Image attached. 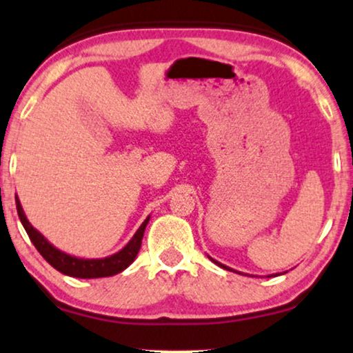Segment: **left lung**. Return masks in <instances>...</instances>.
Listing matches in <instances>:
<instances>
[{
	"label": "left lung",
	"mask_w": 353,
	"mask_h": 353,
	"mask_svg": "<svg viewBox=\"0 0 353 353\" xmlns=\"http://www.w3.org/2000/svg\"><path fill=\"white\" fill-rule=\"evenodd\" d=\"M210 259H212V258H210ZM212 263H216V264H217V266H221V268H223V269H227V271H233V269H230V268H227V266H223V264H221V263H219V261H216V259H212Z\"/></svg>",
	"instance_id": "1"
}]
</instances>
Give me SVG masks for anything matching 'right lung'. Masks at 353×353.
<instances>
[{
    "mask_svg": "<svg viewBox=\"0 0 353 353\" xmlns=\"http://www.w3.org/2000/svg\"><path fill=\"white\" fill-rule=\"evenodd\" d=\"M16 208L17 214H19V219L24 225L27 235H29L30 241L39 251L40 254L43 256L45 261L53 266L57 271H59L65 276L77 277V279H99V277H110L115 276V274L125 271V269L130 266L132 261L136 259L137 253H139L141 241H143L144 230L148 227L150 216L145 219V221L141 223V227L137 228L134 235L128 243L123 246V248L115 254L105 256V258H97V259H85V258H77V256L68 254L65 251L58 250L57 246H53L50 241L45 238L42 233H40L37 228L32 227V223L27 221L24 209H22L21 201L16 196Z\"/></svg>",
    "mask_w": 353,
    "mask_h": 353,
    "instance_id": "obj_1",
    "label": "right lung"
}]
</instances>
